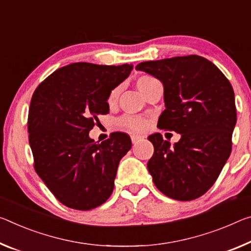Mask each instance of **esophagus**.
<instances>
[{
  "label": "esophagus",
  "mask_w": 251,
  "mask_h": 251,
  "mask_svg": "<svg viewBox=\"0 0 251 251\" xmlns=\"http://www.w3.org/2000/svg\"><path fill=\"white\" fill-rule=\"evenodd\" d=\"M130 138H132V142L135 144V143H137L138 141H141L143 137L140 136V135H132V136H130Z\"/></svg>",
  "instance_id": "obj_1"
}]
</instances>
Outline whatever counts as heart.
<instances>
[{
  "instance_id": "1",
  "label": "heart",
  "mask_w": 251,
  "mask_h": 251,
  "mask_svg": "<svg viewBox=\"0 0 251 251\" xmlns=\"http://www.w3.org/2000/svg\"><path fill=\"white\" fill-rule=\"evenodd\" d=\"M156 82H158V80L157 79H155L154 77H152V75H143L141 77H138V79L136 80V86L138 90H140L141 93L145 96L151 87ZM118 93H119L118 88H115L110 91L108 95V98H107V102H108V105L111 106L116 102ZM117 123L119 126L123 127V128L128 129L130 132H135V133L144 132V130L147 129V127H149V122H147V119L141 116H130V115H126V116L121 117L118 119Z\"/></svg>"
}]
</instances>
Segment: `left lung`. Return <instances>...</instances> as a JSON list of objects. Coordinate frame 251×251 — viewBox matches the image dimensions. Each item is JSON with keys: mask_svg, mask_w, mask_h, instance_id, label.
I'll return each instance as SVG.
<instances>
[{"mask_svg": "<svg viewBox=\"0 0 251 251\" xmlns=\"http://www.w3.org/2000/svg\"><path fill=\"white\" fill-rule=\"evenodd\" d=\"M164 86L165 109L157 127L181 134L171 147L160 133L149 136L154 154L147 169L156 188L178 201L200 198L230 156L237 122L234 93L216 65L197 54L138 63Z\"/></svg>", "mask_w": 251, "mask_h": 251, "instance_id": "1", "label": "left lung"}]
</instances>
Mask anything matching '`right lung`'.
I'll return each mask as SVG.
<instances>
[{"mask_svg": "<svg viewBox=\"0 0 251 251\" xmlns=\"http://www.w3.org/2000/svg\"><path fill=\"white\" fill-rule=\"evenodd\" d=\"M132 65L75 62L55 70L34 90L27 116L34 170L63 205L91 210L108 200L119 161L132 147L128 135L115 132L96 143L89 132L107 98L128 77Z\"/></svg>", "mask_w": 251, "mask_h": 251, "instance_id": "add662e5", "label": "right lung"}]
</instances>
